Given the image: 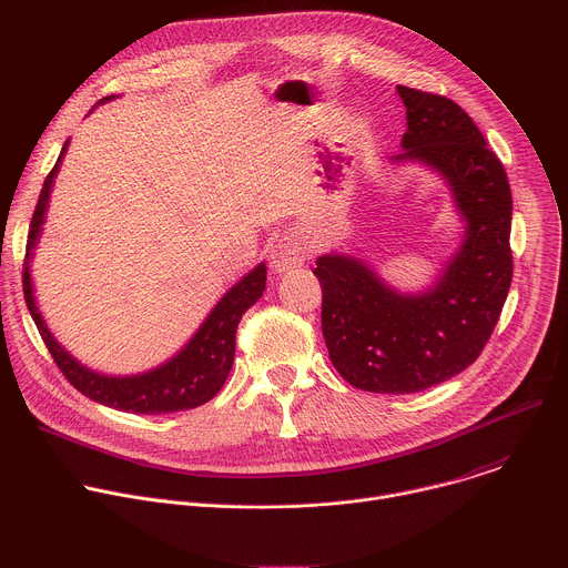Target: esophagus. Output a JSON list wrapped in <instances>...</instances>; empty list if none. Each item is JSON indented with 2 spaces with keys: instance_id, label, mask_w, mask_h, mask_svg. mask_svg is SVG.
Returning <instances> with one entry per match:
<instances>
[{
  "instance_id": "34e87169",
  "label": "esophagus",
  "mask_w": 568,
  "mask_h": 568,
  "mask_svg": "<svg viewBox=\"0 0 568 568\" xmlns=\"http://www.w3.org/2000/svg\"><path fill=\"white\" fill-rule=\"evenodd\" d=\"M303 263H305V247L294 235H283L270 252V267L276 274L292 272L294 267H301Z\"/></svg>"
}]
</instances>
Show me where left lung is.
Segmentation results:
<instances>
[{
	"instance_id": "8db88e82",
	"label": "left lung",
	"mask_w": 568,
	"mask_h": 568,
	"mask_svg": "<svg viewBox=\"0 0 568 568\" xmlns=\"http://www.w3.org/2000/svg\"><path fill=\"white\" fill-rule=\"evenodd\" d=\"M407 132L393 161H423L452 186L467 222L460 250L423 294H399L366 263L326 254L321 331L342 377L371 393H418L476 362L513 283V193L499 156L454 101L397 85Z\"/></svg>"
}]
</instances>
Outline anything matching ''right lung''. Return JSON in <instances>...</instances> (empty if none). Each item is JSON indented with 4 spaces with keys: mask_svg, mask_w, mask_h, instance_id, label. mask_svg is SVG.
I'll return each mask as SVG.
<instances>
[{
    "mask_svg": "<svg viewBox=\"0 0 568 568\" xmlns=\"http://www.w3.org/2000/svg\"><path fill=\"white\" fill-rule=\"evenodd\" d=\"M105 101L110 99H103V103ZM64 152H67V143L62 145L55 166L51 169V173L42 184L36 211H33V220L29 226L27 258H24V274H22L24 301L40 331L42 342L47 344L55 366L62 371L69 384L85 397L105 404V407H112L116 412H128V414H145V416L175 414V412L200 407V404L215 397V393L222 388V384L229 377V371L233 366V355H235L237 323L242 314H245L263 296L267 267L261 263L240 283H235L211 310V314L206 316L200 331L193 335V339L164 366L141 375H130V377H112V375H101L90 371L88 366L75 362L47 331L44 318L40 316V310L36 305L31 274H29L31 252L38 245L47 204H49V193Z\"/></svg>",
    "mask_w": 568,
    "mask_h": 568,
    "instance_id": "right-lung-1",
    "label": "right lung"
}]
</instances>
